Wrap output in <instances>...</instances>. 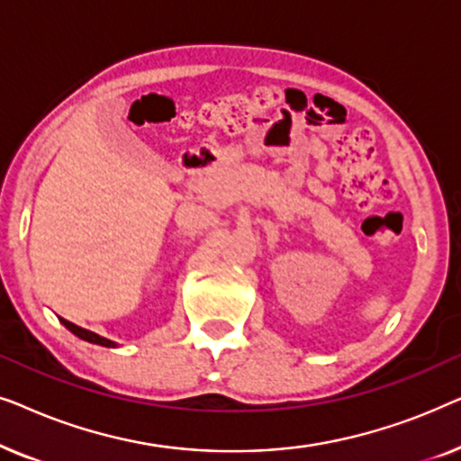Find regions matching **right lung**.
I'll return each instance as SVG.
<instances>
[{"mask_svg": "<svg viewBox=\"0 0 461 461\" xmlns=\"http://www.w3.org/2000/svg\"><path fill=\"white\" fill-rule=\"evenodd\" d=\"M60 323L65 325L68 331H73L77 338L86 339V342L98 344V346H106V348H115V342H111V339L98 336V333H94V331H87V330H84V327H77L75 323H71V321H67V319L60 317Z\"/></svg>", "mask_w": 461, "mask_h": 461, "instance_id": "right-lung-1", "label": "right lung"}]
</instances>
